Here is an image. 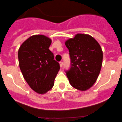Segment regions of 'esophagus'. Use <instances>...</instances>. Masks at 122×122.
I'll list each match as a JSON object with an SVG mask.
<instances>
[{"mask_svg":"<svg viewBox=\"0 0 122 122\" xmlns=\"http://www.w3.org/2000/svg\"><path fill=\"white\" fill-rule=\"evenodd\" d=\"M63 61H60L59 62V65H60V67H62L63 66Z\"/></svg>","mask_w":122,"mask_h":122,"instance_id":"34e87169","label":"esophagus"}]
</instances>
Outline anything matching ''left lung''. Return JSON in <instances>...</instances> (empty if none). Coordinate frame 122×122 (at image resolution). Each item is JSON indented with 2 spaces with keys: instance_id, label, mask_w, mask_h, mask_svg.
Returning <instances> with one entry per match:
<instances>
[{
  "instance_id": "left-lung-1",
  "label": "left lung",
  "mask_w": 122,
  "mask_h": 122,
  "mask_svg": "<svg viewBox=\"0 0 122 122\" xmlns=\"http://www.w3.org/2000/svg\"><path fill=\"white\" fill-rule=\"evenodd\" d=\"M71 66L66 71L71 86L80 91L90 89L100 73L103 52L97 41L89 34H77L65 41Z\"/></svg>"
}]
</instances>
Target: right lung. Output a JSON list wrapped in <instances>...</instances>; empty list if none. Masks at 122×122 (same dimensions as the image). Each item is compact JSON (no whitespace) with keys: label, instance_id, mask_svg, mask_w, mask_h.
Listing matches in <instances>:
<instances>
[{"label":"right lung","instance_id":"add662e5","mask_svg":"<svg viewBox=\"0 0 122 122\" xmlns=\"http://www.w3.org/2000/svg\"><path fill=\"white\" fill-rule=\"evenodd\" d=\"M51 43V39L44 35H33L21 45L18 52L24 79L39 94H45L52 88L60 68L49 50Z\"/></svg>","mask_w":122,"mask_h":122}]
</instances>
